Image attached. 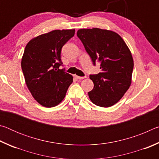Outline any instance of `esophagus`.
<instances>
[{
  "instance_id": "1",
  "label": "esophagus",
  "mask_w": 159,
  "mask_h": 159,
  "mask_svg": "<svg viewBox=\"0 0 159 159\" xmlns=\"http://www.w3.org/2000/svg\"><path fill=\"white\" fill-rule=\"evenodd\" d=\"M75 79H85V76H76V75H75L74 76Z\"/></svg>"
}]
</instances>
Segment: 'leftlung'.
<instances>
[{
    "instance_id": "1",
    "label": "left lung",
    "mask_w": 159,
    "mask_h": 159,
    "mask_svg": "<svg viewBox=\"0 0 159 159\" xmlns=\"http://www.w3.org/2000/svg\"><path fill=\"white\" fill-rule=\"evenodd\" d=\"M77 36L94 65L97 61L101 63L100 73L90 75L94 83L88 93L90 99L99 107L113 106L131 84L134 62L130 49L117 33L107 29H80Z\"/></svg>"
}]
</instances>
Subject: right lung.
<instances>
[{"label": "right lung", "instance_id": "add662e5", "mask_svg": "<svg viewBox=\"0 0 159 159\" xmlns=\"http://www.w3.org/2000/svg\"><path fill=\"white\" fill-rule=\"evenodd\" d=\"M75 29L53 30L32 39L26 45L21 66L33 98L45 107L58 105L73 76L60 69L61 50L74 36Z\"/></svg>", "mask_w": 159, "mask_h": 159}]
</instances>
